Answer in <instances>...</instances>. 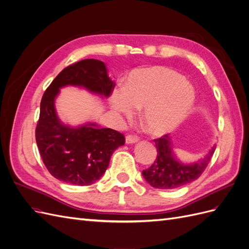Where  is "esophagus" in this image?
<instances>
[{
    "mask_svg": "<svg viewBox=\"0 0 249 249\" xmlns=\"http://www.w3.org/2000/svg\"><path fill=\"white\" fill-rule=\"evenodd\" d=\"M139 141V136L138 135H133V134H128L126 136V143H134Z\"/></svg>",
    "mask_w": 249,
    "mask_h": 249,
    "instance_id": "1",
    "label": "esophagus"
}]
</instances>
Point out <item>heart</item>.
<instances>
[{
	"label": "heart",
	"instance_id": "1",
	"mask_svg": "<svg viewBox=\"0 0 249 249\" xmlns=\"http://www.w3.org/2000/svg\"><path fill=\"white\" fill-rule=\"evenodd\" d=\"M196 93L185 77L161 66L132 70L126 86L118 85L111 93L116 113L131 118L135 109L142 111V123L154 135L176 129L194 106Z\"/></svg>",
	"mask_w": 249,
	"mask_h": 249
}]
</instances>
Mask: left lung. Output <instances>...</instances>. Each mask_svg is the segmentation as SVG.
<instances>
[{"label": "left lung", "instance_id": "obj_1", "mask_svg": "<svg viewBox=\"0 0 249 249\" xmlns=\"http://www.w3.org/2000/svg\"><path fill=\"white\" fill-rule=\"evenodd\" d=\"M157 157L154 163L142 171L145 180L152 187L158 189H174L196 180L203 174L212 158L215 146L204 159L192 164H184L176 159L172 150V142L167 134L155 139Z\"/></svg>", "mask_w": 249, "mask_h": 249}]
</instances>
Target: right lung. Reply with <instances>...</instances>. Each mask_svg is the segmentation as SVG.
Here are the masks:
<instances>
[{"instance_id": "1", "label": "right lung", "mask_w": 249, "mask_h": 249, "mask_svg": "<svg viewBox=\"0 0 249 249\" xmlns=\"http://www.w3.org/2000/svg\"><path fill=\"white\" fill-rule=\"evenodd\" d=\"M83 87L108 97L115 84L106 64L86 59L63 69L44 92L40 103L36 142L43 163L55 179L73 185H91L106 173L114 151L123 146L122 133L95 123L64 125L55 113L54 99L62 87Z\"/></svg>"}]
</instances>
